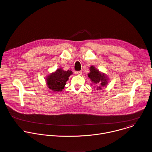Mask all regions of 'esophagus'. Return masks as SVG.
I'll return each instance as SVG.
<instances>
[{
	"instance_id": "esophagus-1",
	"label": "esophagus",
	"mask_w": 152,
	"mask_h": 152,
	"mask_svg": "<svg viewBox=\"0 0 152 152\" xmlns=\"http://www.w3.org/2000/svg\"><path fill=\"white\" fill-rule=\"evenodd\" d=\"M76 74L78 75H81L82 74V71H77L76 72Z\"/></svg>"
}]
</instances>
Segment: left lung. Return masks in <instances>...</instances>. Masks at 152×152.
Instances as JSON below:
<instances>
[{"label": "left lung", "mask_w": 152, "mask_h": 152, "mask_svg": "<svg viewBox=\"0 0 152 152\" xmlns=\"http://www.w3.org/2000/svg\"><path fill=\"white\" fill-rule=\"evenodd\" d=\"M89 70L90 73H88V76L91 79L92 82L95 84L101 83V86L97 88H99V89H101L102 87L107 85V79L104 73H101L99 71L95 68V67H94L93 66L90 67Z\"/></svg>", "instance_id": "8db88e82"}]
</instances>
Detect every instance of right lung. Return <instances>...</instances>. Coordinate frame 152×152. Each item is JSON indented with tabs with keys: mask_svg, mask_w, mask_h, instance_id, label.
<instances>
[{
	"mask_svg": "<svg viewBox=\"0 0 152 152\" xmlns=\"http://www.w3.org/2000/svg\"><path fill=\"white\" fill-rule=\"evenodd\" d=\"M70 70L64 71L61 69H57L56 72L52 73L46 79L48 87L54 92L61 91L69 79V77L72 74Z\"/></svg>",
	"mask_w": 152,
	"mask_h": 152,
	"instance_id": "1",
	"label": "right lung"
}]
</instances>
